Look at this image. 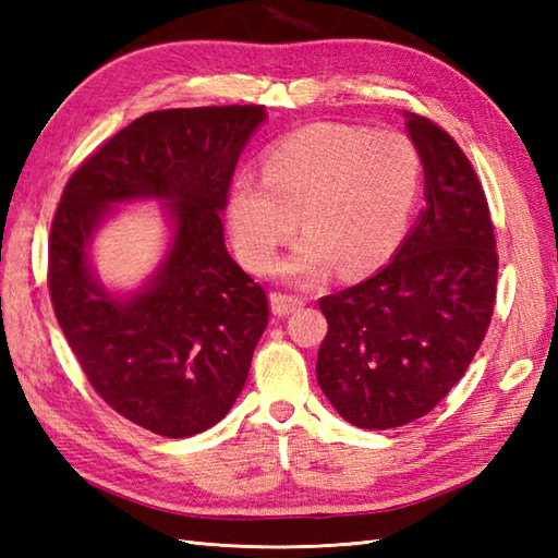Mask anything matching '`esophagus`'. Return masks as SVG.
<instances>
[{"label": "esophagus", "mask_w": 558, "mask_h": 558, "mask_svg": "<svg viewBox=\"0 0 558 558\" xmlns=\"http://www.w3.org/2000/svg\"><path fill=\"white\" fill-rule=\"evenodd\" d=\"M304 306V298L288 292H270V310L276 316H288Z\"/></svg>", "instance_id": "34e87169"}]
</instances>
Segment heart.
<instances>
[{
    "label": "heart",
    "mask_w": 558,
    "mask_h": 558,
    "mask_svg": "<svg viewBox=\"0 0 558 558\" xmlns=\"http://www.w3.org/2000/svg\"><path fill=\"white\" fill-rule=\"evenodd\" d=\"M422 184V160L408 136L314 124L266 153L264 177L240 172L228 201L236 252L254 270L272 264L300 228L282 272L318 280L338 264L345 276L376 270L408 232Z\"/></svg>",
    "instance_id": "b5f03b06"
}]
</instances>
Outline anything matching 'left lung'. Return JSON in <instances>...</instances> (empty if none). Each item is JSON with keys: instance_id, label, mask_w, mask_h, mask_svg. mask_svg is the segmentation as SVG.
Masks as SVG:
<instances>
[{"instance_id": "1", "label": "left lung", "mask_w": 558, "mask_h": 558, "mask_svg": "<svg viewBox=\"0 0 558 558\" xmlns=\"http://www.w3.org/2000/svg\"><path fill=\"white\" fill-rule=\"evenodd\" d=\"M426 206L393 260L326 294L316 378L342 420L393 429L441 402L475 357L494 314L499 254L489 204L465 153L408 112Z\"/></svg>"}]
</instances>
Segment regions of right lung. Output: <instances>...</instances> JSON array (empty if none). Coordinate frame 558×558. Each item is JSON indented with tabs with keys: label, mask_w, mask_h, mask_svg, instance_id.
Wrapping results in <instances>:
<instances>
[{
	"label": "right lung",
	"mask_w": 558,
	"mask_h": 558,
	"mask_svg": "<svg viewBox=\"0 0 558 558\" xmlns=\"http://www.w3.org/2000/svg\"><path fill=\"white\" fill-rule=\"evenodd\" d=\"M264 105L138 117L69 177L50 230L47 286L71 352L96 393L144 429H210L242 393L268 326L266 290L225 248L220 210ZM170 199L175 236L149 288L117 301L87 266L92 230L112 203Z\"/></svg>",
	"instance_id": "1"
}]
</instances>
